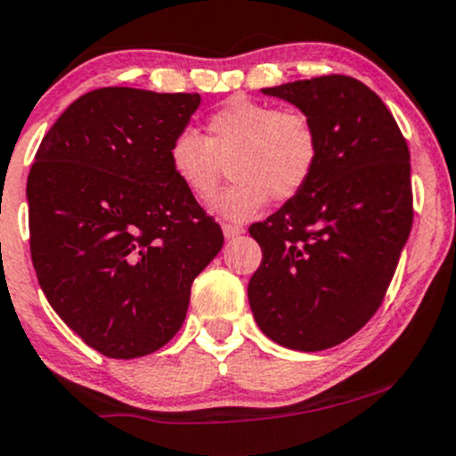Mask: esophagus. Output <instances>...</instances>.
<instances>
[{"label": "esophagus", "mask_w": 456, "mask_h": 456, "mask_svg": "<svg viewBox=\"0 0 456 456\" xmlns=\"http://www.w3.org/2000/svg\"><path fill=\"white\" fill-rule=\"evenodd\" d=\"M222 230H224V237L226 239H234V237H239V234L246 232L241 226H232V224H224Z\"/></svg>", "instance_id": "34e87169"}]
</instances>
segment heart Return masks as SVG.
<instances>
[{"mask_svg": "<svg viewBox=\"0 0 456 456\" xmlns=\"http://www.w3.org/2000/svg\"><path fill=\"white\" fill-rule=\"evenodd\" d=\"M320 163V136L306 115L278 110L237 95L207 121V139L184 130L171 141L169 167L189 195L207 202L228 167L234 184L213 210L230 222H248L267 200L289 202L311 183Z\"/></svg>", "mask_w": 456, "mask_h": 456, "instance_id": "obj_1", "label": "heart"}]
</instances>
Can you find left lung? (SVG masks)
<instances>
[{"label":"left lung","instance_id":"1","mask_svg":"<svg viewBox=\"0 0 456 456\" xmlns=\"http://www.w3.org/2000/svg\"><path fill=\"white\" fill-rule=\"evenodd\" d=\"M263 95L313 121L320 163L297 198L249 226L263 252L249 308L276 344L326 350L370 322L394 278L413 224L409 148L383 100L354 77L287 82Z\"/></svg>","mask_w":456,"mask_h":456}]
</instances>
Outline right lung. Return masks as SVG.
I'll return each instance as SVG.
<instances>
[{
  "label": "right lung",
  "instance_id": "right-lung-1",
  "mask_svg": "<svg viewBox=\"0 0 456 456\" xmlns=\"http://www.w3.org/2000/svg\"><path fill=\"white\" fill-rule=\"evenodd\" d=\"M198 93L128 86L77 97L43 136L28 175L30 252L62 322L109 359L163 347L191 285L224 246L169 167Z\"/></svg>",
  "mask_w": 456,
  "mask_h": 456
}]
</instances>
